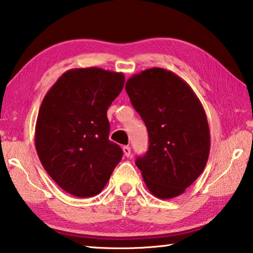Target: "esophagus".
<instances>
[{
    "label": "esophagus",
    "mask_w": 253,
    "mask_h": 253,
    "mask_svg": "<svg viewBox=\"0 0 253 253\" xmlns=\"http://www.w3.org/2000/svg\"><path fill=\"white\" fill-rule=\"evenodd\" d=\"M123 152H124V155H125L126 157H129L130 154H131V151H130V147L129 146H124L123 147Z\"/></svg>",
    "instance_id": "34e87169"
}]
</instances>
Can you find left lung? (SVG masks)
Wrapping results in <instances>:
<instances>
[{
  "label": "left lung",
  "mask_w": 253,
  "mask_h": 253,
  "mask_svg": "<svg viewBox=\"0 0 253 253\" xmlns=\"http://www.w3.org/2000/svg\"><path fill=\"white\" fill-rule=\"evenodd\" d=\"M125 88L149 137L137 168L154 196L176 198L207 165L210 129L203 106L185 81L162 68L131 76Z\"/></svg>",
  "instance_id": "left-lung-1"
}]
</instances>
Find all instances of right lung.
<instances>
[{"label": "right lung", "mask_w": 253, "mask_h": 253, "mask_svg": "<svg viewBox=\"0 0 253 253\" xmlns=\"http://www.w3.org/2000/svg\"><path fill=\"white\" fill-rule=\"evenodd\" d=\"M124 84L122 72L76 68L42 100L34 135L38 156L53 181L77 198L99 194L122 160L123 149L108 138L107 109Z\"/></svg>", "instance_id": "right-lung-1"}]
</instances>
